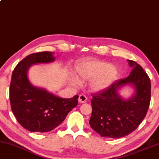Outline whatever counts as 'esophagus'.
Here are the masks:
<instances>
[{
    "mask_svg": "<svg viewBox=\"0 0 159 159\" xmlns=\"http://www.w3.org/2000/svg\"><path fill=\"white\" fill-rule=\"evenodd\" d=\"M79 102H80V103H84V102H87V96H85L84 94H80L79 96Z\"/></svg>",
    "mask_w": 159,
    "mask_h": 159,
    "instance_id": "esophagus-1",
    "label": "esophagus"
}]
</instances>
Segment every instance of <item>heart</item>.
I'll return each instance as SVG.
<instances>
[{
	"label": "heart",
	"mask_w": 159,
	"mask_h": 159,
	"mask_svg": "<svg viewBox=\"0 0 159 159\" xmlns=\"http://www.w3.org/2000/svg\"><path fill=\"white\" fill-rule=\"evenodd\" d=\"M77 73L82 80L95 79L92 87L96 90L104 89L116 75L114 66L102 61H87L77 66Z\"/></svg>",
	"instance_id": "obj_1"
}]
</instances>
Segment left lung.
I'll return each mask as SVG.
<instances>
[{
    "instance_id": "left-lung-1",
    "label": "left lung",
    "mask_w": 159,
    "mask_h": 159,
    "mask_svg": "<svg viewBox=\"0 0 159 159\" xmlns=\"http://www.w3.org/2000/svg\"><path fill=\"white\" fill-rule=\"evenodd\" d=\"M133 68L126 78L117 80L106 89L92 94L89 125L102 137L121 138L135 130L145 118L151 101V80L141 65L128 60ZM135 87V95L125 100L117 90L126 84Z\"/></svg>"
}]
</instances>
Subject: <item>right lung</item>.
Returning <instances> with one entry per match:
<instances>
[{
	"label": "right lung",
	"mask_w": 159,
	"mask_h": 159,
	"mask_svg": "<svg viewBox=\"0 0 159 159\" xmlns=\"http://www.w3.org/2000/svg\"><path fill=\"white\" fill-rule=\"evenodd\" d=\"M53 53H33L22 60L13 70L10 84L11 109L19 124L32 132H48L59 126L77 105L79 96L63 99L45 89L33 86L28 70L32 65L55 60Z\"/></svg>",
	"instance_id": "obj_1"
}]
</instances>
